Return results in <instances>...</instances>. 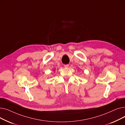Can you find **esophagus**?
<instances>
[{
	"mask_svg": "<svg viewBox=\"0 0 125 125\" xmlns=\"http://www.w3.org/2000/svg\"><path fill=\"white\" fill-rule=\"evenodd\" d=\"M68 66H69L68 64H64V67L65 68H67V67H68Z\"/></svg>",
	"mask_w": 125,
	"mask_h": 125,
	"instance_id": "esophagus-1",
	"label": "esophagus"
}]
</instances>
